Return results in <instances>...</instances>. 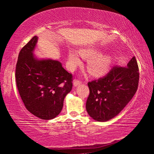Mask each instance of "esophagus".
Returning a JSON list of instances; mask_svg holds the SVG:
<instances>
[{
  "instance_id": "34e87169",
  "label": "esophagus",
  "mask_w": 154,
  "mask_h": 154,
  "mask_svg": "<svg viewBox=\"0 0 154 154\" xmlns=\"http://www.w3.org/2000/svg\"><path fill=\"white\" fill-rule=\"evenodd\" d=\"M82 83V81H81V80L75 79L74 83H73V85H74V86H77V85H80Z\"/></svg>"
}]
</instances>
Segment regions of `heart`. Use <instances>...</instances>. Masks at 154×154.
Returning <instances> with one entry per match:
<instances>
[{"instance_id": "1", "label": "heart", "mask_w": 154, "mask_h": 154, "mask_svg": "<svg viewBox=\"0 0 154 154\" xmlns=\"http://www.w3.org/2000/svg\"><path fill=\"white\" fill-rule=\"evenodd\" d=\"M81 55L84 58H92L88 64L90 72L95 76H100L106 73L111 64V60L109 56L98 55L97 51L93 49H85L80 51ZM69 61L71 67L73 68L81 63L79 54L77 51L71 50L69 54Z\"/></svg>"}]
</instances>
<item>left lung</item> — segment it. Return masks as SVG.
<instances>
[{
  "label": "left lung",
  "instance_id": "obj_1",
  "mask_svg": "<svg viewBox=\"0 0 154 154\" xmlns=\"http://www.w3.org/2000/svg\"><path fill=\"white\" fill-rule=\"evenodd\" d=\"M139 80V66L134 56L127 67L115 66L105 77L88 82L86 110L89 116L98 122L116 117L135 94Z\"/></svg>",
  "mask_w": 154,
  "mask_h": 154
}]
</instances>
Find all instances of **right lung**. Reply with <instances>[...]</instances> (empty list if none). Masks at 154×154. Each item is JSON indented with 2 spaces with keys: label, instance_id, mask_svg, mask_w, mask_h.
Wrapping results in <instances>:
<instances>
[{
  "label": "right lung",
  "instance_id": "1",
  "mask_svg": "<svg viewBox=\"0 0 154 154\" xmlns=\"http://www.w3.org/2000/svg\"><path fill=\"white\" fill-rule=\"evenodd\" d=\"M38 37L21 49L15 69L18 92L26 108L41 119L60 113L64 99L72 88V75L54 60H36L32 54Z\"/></svg>",
  "mask_w": 154,
  "mask_h": 154
}]
</instances>
